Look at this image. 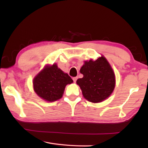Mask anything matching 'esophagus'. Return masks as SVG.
Segmentation results:
<instances>
[{
    "mask_svg": "<svg viewBox=\"0 0 148 148\" xmlns=\"http://www.w3.org/2000/svg\"><path fill=\"white\" fill-rule=\"evenodd\" d=\"M77 79V77H73V78H72V79H73V81H74V83H76V82Z\"/></svg>",
    "mask_w": 148,
    "mask_h": 148,
    "instance_id": "esophagus-1",
    "label": "esophagus"
}]
</instances>
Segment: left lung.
<instances>
[{
	"label": "left lung",
	"instance_id": "obj_1",
	"mask_svg": "<svg viewBox=\"0 0 148 148\" xmlns=\"http://www.w3.org/2000/svg\"><path fill=\"white\" fill-rule=\"evenodd\" d=\"M82 78L76 81L84 97L94 103L101 102L113 92L116 86L115 74L104 56L95 61L92 59L85 61L80 69Z\"/></svg>",
	"mask_w": 148,
	"mask_h": 148
}]
</instances>
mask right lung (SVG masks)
<instances>
[{
  "mask_svg": "<svg viewBox=\"0 0 148 148\" xmlns=\"http://www.w3.org/2000/svg\"><path fill=\"white\" fill-rule=\"evenodd\" d=\"M73 82L68 74L64 73L57 64L46 65L33 79L35 92L44 101L54 102L62 97L65 87Z\"/></svg>",
  "mask_w": 148,
  "mask_h": 148,
  "instance_id": "add662e5",
  "label": "right lung"
}]
</instances>
